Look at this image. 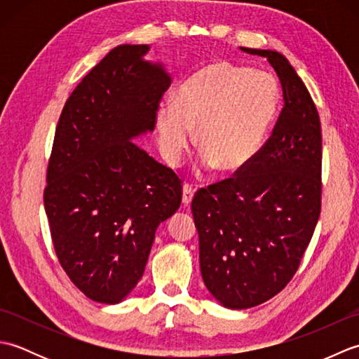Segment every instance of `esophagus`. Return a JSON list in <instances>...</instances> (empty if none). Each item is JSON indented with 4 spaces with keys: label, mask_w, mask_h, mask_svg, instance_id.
<instances>
[{
    "label": "esophagus",
    "mask_w": 359,
    "mask_h": 359,
    "mask_svg": "<svg viewBox=\"0 0 359 359\" xmlns=\"http://www.w3.org/2000/svg\"><path fill=\"white\" fill-rule=\"evenodd\" d=\"M182 191H184V194H182V202H184V205H189V203H191L193 197H194V188H193L191 185L185 184V185H184V189H182Z\"/></svg>",
    "instance_id": "1"
}]
</instances>
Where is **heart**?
I'll use <instances>...</instances> for the list:
<instances>
[{
  "mask_svg": "<svg viewBox=\"0 0 359 359\" xmlns=\"http://www.w3.org/2000/svg\"><path fill=\"white\" fill-rule=\"evenodd\" d=\"M279 85L274 75L217 62L193 74L156 112L158 144L179 165L197 131L201 168L238 174L253 163L274 123Z\"/></svg>",
  "mask_w": 359,
  "mask_h": 359,
  "instance_id": "heart-1",
  "label": "heart"
}]
</instances>
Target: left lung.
Segmentation results:
<instances>
[{
    "mask_svg": "<svg viewBox=\"0 0 359 359\" xmlns=\"http://www.w3.org/2000/svg\"><path fill=\"white\" fill-rule=\"evenodd\" d=\"M276 71L282 108L253 163L201 188L191 211L205 285L228 309L271 299L299 269L321 212L323 137L316 106L279 52L241 48Z\"/></svg>",
    "mask_w": 359,
    "mask_h": 359,
    "instance_id": "obj_1",
    "label": "left lung"
}]
</instances>
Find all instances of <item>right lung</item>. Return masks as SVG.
<instances>
[{
  "label": "right lung",
  "mask_w": 359,
  "mask_h": 359,
  "mask_svg": "<svg viewBox=\"0 0 359 359\" xmlns=\"http://www.w3.org/2000/svg\"><path fill=\"white\" fill-rule=\"evenodd\" d=\"M117 46L83 79L58 118L44 188L53 248L89 299L123 301L148 262L160 222L182 202V180L133 142L152 131L171 79Z\"/></svg>",
  "instance_id": "add662e5"
}]
</instances>
